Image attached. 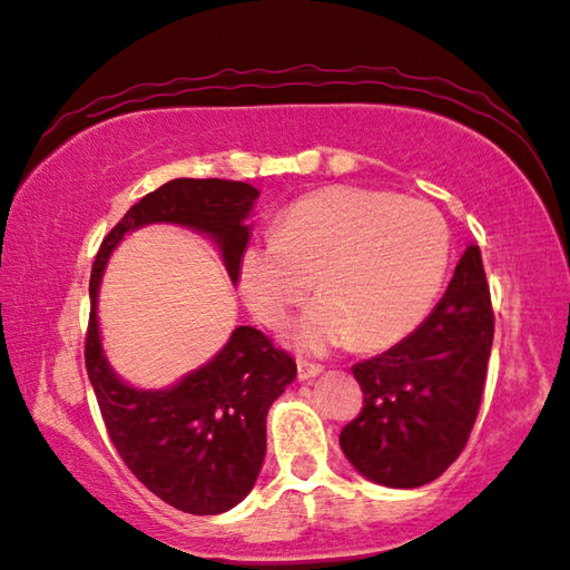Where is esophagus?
I'll list each match as a JSON object with an SVG mask.
<instances>
[{
	"label": "esophagus",
	"instance_id": "esophagus-1",
	"mask_svg": "<svg viewBox=\"0 0 570 570\" xmlns=\"http://www.w3.org/2000/svg\"><path fill=\"white\" fill-rule=\"evenodd\" d=\"M296 372H298V380L306 382V380L318 377V374L323 372V367H321V365H311V362H298Z\"/></svg>",
	"mask_w": 570,
	"mask_h": 570
}]
</instances>
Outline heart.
<instances>
[{
    "label": "heart",
    "mask_w": 570,
    "mask_h": 570,
    "mask_svg": "<svg viewBox=\"0 0 570 570\" xmlns=\"http://www.w3.org/2000/svg\"><path fill=\"white\" fill-rule=\"evenodd\" d=\"M451 252L443 215L419 198L328 188L286 210L276 233L239 259V288L269 328L284 325L316 284L323 296L294 328L301 353L380 347L406 335L441 288Z\"/></svg>",
    "instance_id": "1"
}]
</instances>
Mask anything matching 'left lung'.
Returning <instances> with one entry per match:
<instances>
[{
    "mask_svg": "<svg viewBox=\"0 0 570 570\" xmlns=\"http://www.w3.org/2000/svg\"><path fill=\"white\" fill-rule=\"evenodd\" d=\"M492 335L490 286L470 245L429 318L353 367L365 406L341 431V448L362 478L411 490L443 475L478 419Z\"/></svg>",
    "mask_w": 570,
    "mask_h": 570,
    "instance_id": "8db88e82",
    "label": "left lung"
}]
</instances>
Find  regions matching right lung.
Listing matches in <instances>:
<instances>
[{"mask_svg":"<svg viewBox=\"0 0 570 570\" xmlns=\"http://www.w3.org/2000/svg\"><path fill=\"white\" fill-rule=\"evenodd\" d=\"M259 190L242 180L174 178L131 205L102 239L90 276L85 367L107 433L144 488L188 514H223L247 498L266 453V411L296 380V362L252 325H239L213 360L164 390L125 382L105 355L98 294L105 266L129 233L180 225L215 242L239 282Z\"/></svg>","mask_w":570,"mask_h":570,"instance_id":"right-lung-1","label":"right lung"}]
</instances>
